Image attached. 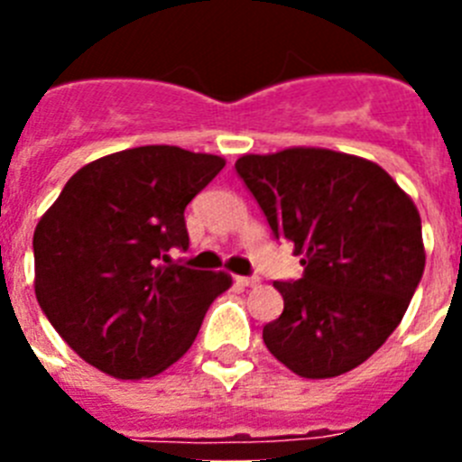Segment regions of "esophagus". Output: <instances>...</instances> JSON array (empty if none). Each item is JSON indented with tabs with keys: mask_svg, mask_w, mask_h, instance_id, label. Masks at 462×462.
Wrapping results in <instances>:
<instances>
[{
	"mask_svg": "<svg viewBox=\"0 0 462 462\" xmlns=\"http://www.w3.org/2000/svg\"><path fill=\"white\" fill-rule=\"evenodd\" d=\"M236 282H238V284H243V287H254V284H259V277H256V275L236 277Z\"/></svg>",
	"mask_w": 462,
	"mask_h": 462,
	"instance_id": "esophagus-1",
	"label": "esophagus"
}]
</instances>
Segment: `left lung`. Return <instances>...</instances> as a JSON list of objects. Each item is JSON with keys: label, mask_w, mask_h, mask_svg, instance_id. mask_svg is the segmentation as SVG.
I'll return each mask as SVG.
<instances>
[{"label": "left lung", "mask_w": 462, "mask_h": 462, "mask_svg": "<svg viewBox=\"0 0 462 462\" xmlns=\"http://www.w3.org/2000/svg\"><path fill=\"white\" fill-rule=\"evenodd\" d=\"M236 173L305 268L300 280L275 282L284 310L263 326L268 352L308 379L368 361L398 328L426 266L410 196L382 166L321 148L245 154Z\"/></svg>", "instance_id": "8db88e82"}]
</instances>
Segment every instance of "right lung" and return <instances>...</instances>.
<instances>
[{
	"instance_id": "right-lung-1",
	"label": "right lung",
	"mask_w": 462,
	"mask_h": 462,
	"mask_svg": "<svg viewBox=\"0 0 462 462\" xmlns=\"http://www.w3.org/2000/svg\"><path fill=\"white\" fill-rule=\"evenodd\" d=\"M224 164L175 145L122 150L73 173L36 224V300L89 365L143 379L189 349L231 277L180 266L169 252H187V203Z\"/></svg>"
}]
</instances>
